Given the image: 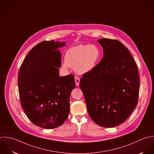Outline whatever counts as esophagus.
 <instances>
[{
    "label": "esophagus",
    "instance_id": "esophagus-1",
    "mask_svg": "<svg viewBox=\"0 0 154 154\" xmlns=\"http://www.w3.org/2000/svg\"><path fill=\"white\" fill-rule=\"evenodd\" d=\"M80 80V78H79V77H77V76L75 75V85H76L77 86H79V85Z\"/></svg>",
    "mask_w": 154,
    "mask_h": 154
}]
</instances>
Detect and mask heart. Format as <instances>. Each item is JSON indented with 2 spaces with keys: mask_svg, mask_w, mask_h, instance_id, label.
Returning a JSON list of instances; mask_svg holds the SVG:
<instances>
[{
  "mask_svg": "<svg viewBox=\"0 0 154 154\" xmlns=\"http://www.w3.org/2000/svg\"><path fill=\"white\" fill-rule=\"evenodd\" d=\"M101 56L100 48L95 45H79L69 48L65 55L63 66H69L79 74L91 71L97 65Z\"/></svg>",
  "mask_w": 154,
  "mask_h": 154,
  "instance_id": "b5f03b06",
  "label": "heart"
}]
</instances>
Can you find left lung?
Instances as JSON below:
<instances>
[{
	"label": "left lung",
	"instance_id": "obj_1",
	"mask_svg": "<svg viewBox=\"0 0 154 154\" xmlns=\"http://www.w3.org/2000/svg\"><path fill=\"white\" fill-rule=\"evenodd\" d=\"M98 41L103 48V58L82 75L80 87L92 121L103 127H114L126 121L137 104L139 75L130 51L120 41Z\"/></svg>",
	"mask_w": 154,
	"mask_h": 154
}]
</instances>
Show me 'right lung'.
<instances>
[{"label": "right lung", "mask_w": 154, "mask_h": 154, "mask_svg": "<svg viewBox=\"0 0 154 154\" xmlns=\"http://www.w3.org/2000/svg\"><path fill=\"white\" fill-rule=\"evenodd\" d=\"M65 42L44 41L24 59L18 73L22 107L36 126L53 129L63 124L69 113V97L75 88L74 76L59 77L61 54L56 49Z\"/></svg>", "instance_id": "right-lung-1"}]
</instances>
